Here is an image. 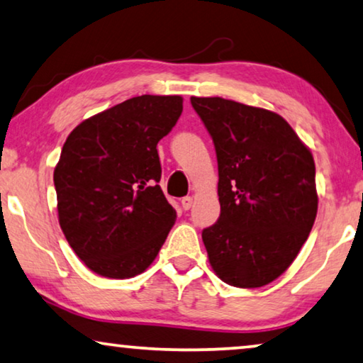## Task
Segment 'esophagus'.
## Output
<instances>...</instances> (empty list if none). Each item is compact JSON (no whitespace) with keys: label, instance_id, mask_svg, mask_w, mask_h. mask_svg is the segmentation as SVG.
Here are the masks:
<instances>
[{"label":"esophagus","instance_id":"34e87169","mask_svg":"<svg viewBox=\"0 0 363 363\" xmlns=\"http://www.w3.org/2000/svg\"><path fill=\"white\" fill-rule=\"evenodd\" d=\"M192 202H194V199H192L191 196L184 197V199L181 200V205H182V208H184V210H189V208L192 207Z\"/></svg>","mask_w":363,"mask_h":363}]
</instances>
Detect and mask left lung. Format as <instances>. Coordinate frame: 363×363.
<instances>
[{"mask_svg":"<svg viewBox=\"0 0 363 363\" xmlns=\"http://www.w3.org/2000/svg\"><path fill=\"white\" fill-rule=\"evenodd\" d=\"M213 140L220 218L202 231L225 284L257 289L298 256L318 212L311 151L279 113L223 97H191Z\"/></svg>","mask_w":363,"mask_h":363,"instance_id":"1","label":"left lung"}]
</instances>
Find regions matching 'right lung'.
Listing matches in <instances>:
<instances>
[{
  "label": "right lung",
  "mask_w": 363,
  "mask_h": 363,
  "mask_svg": "<svg viewBox=\"0 0 363 363\" xmlns=\"http://www.w3.org/2000/svg\"><path fill=\"white\" fill-rule=\"evenodd\" d=\"M181 112V96L143 94L86 118L68 135L53 171L58 221L97 275L135 277L164 245L176 210L158 186L156 145Z\"/></svg>",
  "instance_id": "obj_1"
}]
</instances>
